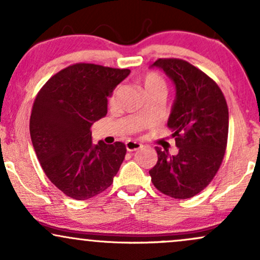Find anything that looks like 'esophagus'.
Instances as JSON below:
<instances>
[{
    "label": "esophagus",
    "instance_id": "34e87169",
    "mask_svg": "<svg viewBox=\"0 0 260 260\" xmlns=\"http://www.w3.org/2000/svg\"><path fill=\"white\" fill-rule=\"evenodd\" d=\"M140 148H142V144L138 142H134V140H127L126 142V149L128 151H136Z\"/></svg>",
    "mask_w": 260,
    "mask_h": 260
}]
</instances>
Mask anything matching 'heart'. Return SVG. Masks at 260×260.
Masks as SVG:
<instances>
[{
  "instance_id": "b5f03b06",
  "label": "heart",
  "mask_w": 260,
  "mask_h": 260,
  "mask_svg": "<svg viewBox=\"0 0 260 260\" xmlns=\"http://www.w3.org/2000/svg\"><path fill=\"white\" fill-rule=\"evenodd\" d=\"M143 86H144V90L145 92L149 91H153V90H165L166 89V83L160 74L155 73V72H149L144 76V79H143ZM117 92H118V88L115 89L112 91L111 96H110V103H115L116 96H117ZM142 117H144V113H142Z\"/></svg>"
}]
</instances>
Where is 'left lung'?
Returning a JSON list of instances; mask_svg holds the SVG:
<instances>
[{
	"label": "left lung",
	"instance_id": "8db88e82",
	"mask_svg": "<svg viewBox=\"0 0 260 260\" xmlns=\"http://www.w3.org/2000/svg\"><path fill=\"white\" fill-rule=\"evenodd\" d=\"M176 86L168 126L177 155L156 147L157 162L149 171L164 194L192 198L210 183L221 166L229 134V109L221 89L210 77L180 58H159L153 63Z\"/></svg>",
	"mask_w": 260,
	"mask_h": 260
}]
</instances>
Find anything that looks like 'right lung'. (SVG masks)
Instances as JSON below:
<instances>
[{"label":"right lung","instance_id":"right-lung-1","mask_svg":"<svg viewBox=\"0 0 260 260\" xmlns=\"http://www.w3.org/2000/svg\"><path fill=\"white\" fill-rule=\"evenodd\" d=\"M129 70L76 63L38 92L30 116L32 147L45 175L70 198L85 201L107 189L126 155L121 142L92 144L90 128L105 117L107 96Z\"/></svg>","mask_w":260,"mask_h":260}]
</instances>
